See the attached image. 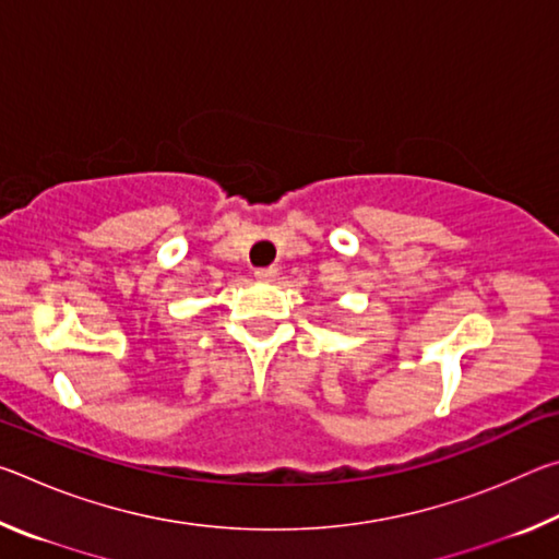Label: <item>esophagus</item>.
I'll use <instances>...</instances> for the list:
<instances>
[{
  "instance_id": "obj_1",
  "label": "esophagus",
  "mask_w": 559,
  "mask_h": 559,
  "mask_svg": "<svg viewBox=\"0 0 559 559\" xmlns=\"http://www.w3.org/2000/svg\"><path fill=\"white\" fill-rule=\"evenodd\" d=\"M253 276H257V281H273L276 278V269H257Z\"/></svg>"
}]
</instances>
